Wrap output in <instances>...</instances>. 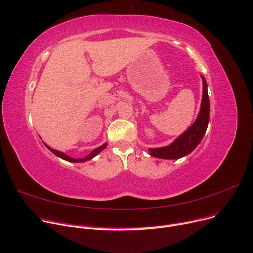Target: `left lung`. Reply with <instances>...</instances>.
Instances as JSON below:
<instances>
[{"instance_id":"obj_1","label":"left lung","mask_w":253,"mask_h":253,"mask_svg":"<svg viewBox=\"0 0 253 253\" xmlns=\"http://www.w3.org/2000/svg\"><path fill=\"white\" fill-rule=\"evenodd\" d=\"M203 79V99L201 104V111L194 124L191 126L187 131L181 134L173 143L163 148L149 149L150 155L163 158V159H177L190 154L203 139L206 133L207 126L209 122L210 104L208 90H207V82L202 76Z\"/></svg>"}]
</instances>
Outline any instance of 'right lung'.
Wrapping results in <instances>:
<instances>
[{"label":"right lung","instance_id":"1","mask_svg":"<svg viewBox=\"0 0 253 253\" xmlns=\"http://www.w3.org/2000/svg\"><path fill=\"white\" fill-rule=\"evenodd\" d=\"M44 144L46 145V147L53 153V154L57 155L58 157L62 158V159H64V160H67V162H72V163H83V162H86V160H89V159H91V158H94V157H95L97 154H99V153H100L103 149H105L106 145H108V143L102 144L101 147H99V148H97V149L91 151V152L89 153V154H88L87 156L84 157V158H73V157H71V156L66 155L65 153H63V152H60V151H57V150H55V149H51V148L49 147V145H47L46 143H44Z\"/></svg>","mask_w":253,"mask_h":253}]
</instances>
